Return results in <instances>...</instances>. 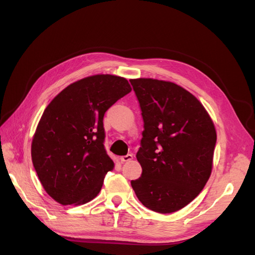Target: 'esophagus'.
<instances>
[{
	"label": "esophagus",
	"instance_id": "1",
	"mask_svg": "<svg viewBox=\"0 0 255 255\" xmlns=\"http://www.w3.org/2000/svg\"><path fill=\"white\" fill-rule=\"evenodd\" d=\"M130 159H133L132 154H128V155H125V156H121L120 157V160L122 161V163H125V161H129Z\"/></svg>",
	"mask_w": 255,
	"mask_h": 255
}]
</instances>
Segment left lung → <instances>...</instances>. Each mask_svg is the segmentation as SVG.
<instances>
[{
	"instance_id": "1",
	"label": "left lung",
	"mask_w": 255,
	"mask_h": 255,
	"mask_svg": "<svg viewBox=\"0 0 255 255\" xmlns=\"http://www.w3.org/2000/svg\"><path fill=\"white\" fill-rule=\"evenodd\" d=\"M143 120L136 157L142 168L130 185L149 210L169 214L190 203L210 179L216 129L197 98L171 82L130 80Z\"/></svg>"
}]
</instances>
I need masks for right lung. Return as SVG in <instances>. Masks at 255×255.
Here are the masks:
<instances>
[{
    "label": "right lung",
    "instance_id": "obj_1",
    "mask_svg": "<svg viewBox=\"0 0 255 255\" xmlns=\"http://www.w3.org/2000/svg\"><path fill=\"white\" fill-rule=\"evenodd\" d=\"M130 90L126 79L98 74L69 85L44 110L32 160L43 188L58 203L85 204L98 196L114 169L104 146V115Z\"/></svg>",
    "mask_w": 255,
    "mask_h": 255
}]
</instances>
